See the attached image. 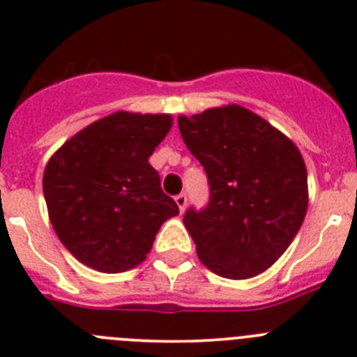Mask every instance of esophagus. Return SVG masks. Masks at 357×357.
Here are the masks:
<instances>
[{
    "label": "esophagus",
    "instance_id": "34e87169",
    "mask_svg": "<svg viewBox=\"0 0 357 357\" xmlns=\"http://www.w3.org/2000/svg\"><path fill=\"white\" fill-rule=\"evenodd\" d=\"M174 199H176V204H178V208L183 212V210H185V206H187V194H178Z\"/></svg>",
    "mask_w": 357,
    "mask_h": 357
}]
</instances>
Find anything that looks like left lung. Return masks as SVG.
<instances>
[{"label": "left lung", "instance_id": "1", "mask_svg": "<svg viewBox=\"0 0 357 357\" xmlns=\"http://www.w3.org/2000/svg\"><path fill=\"white\" fill-rule=\"evenodd\" d=\"M178 126L210 185L208 204L183 217L197 257L219 277L260 275L293 243L307 212L298 147L237 104L179 116Z\"/></svg>", "mask_w": 357, "mask_h": 357}]
</instances>
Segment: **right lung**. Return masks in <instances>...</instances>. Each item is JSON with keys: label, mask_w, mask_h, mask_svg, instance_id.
I'll return each mask as SVG.
<instances>
[{"label": "right lung", "mask_w": 357, "mask_h": 357, "mask_svg": "<svg viewBox=\"0 0 357 357\" xmlns=\"http://www.w3.org/2000/svg\"><path fill=\"white\" fill-rule=\"evenodd\" d=\"M170 114L119 111L93 122L50 158L43 192L68 252L102 273L144 262L160 226L179 213L149 163Z\"/></svg>", "instance_id": "right-lung-1"}]
</instances>
